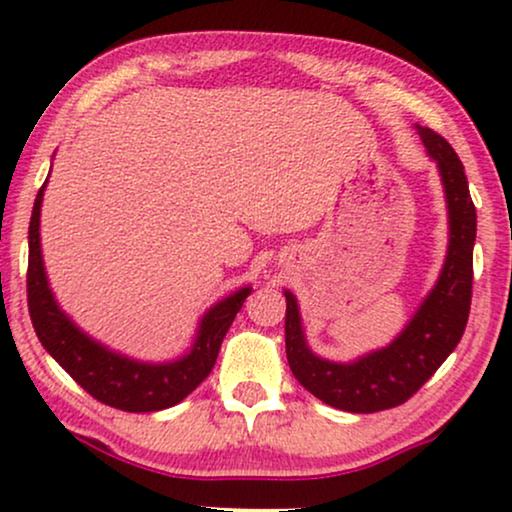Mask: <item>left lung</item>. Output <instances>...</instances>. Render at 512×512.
Instances as JSON below:
<instances>
[{
  "instance_id": "8db88e82",
  "label": "left lung",
  "mask_w": 512,
  "mask_h": 512,
  "mask_svg": "<svg viewBox=\"0 0 512 512\" xmlns=\"http://www.w3.org/2000/svg\"><path fill=\"white\" fill-rule=\"evenodd\" d=\"M417 132L443 179L450 244L436 286L401 335L391 345L361 356L359 361L335 363L319 359L305 342L296 296L284 291L286 359L291 373L312 396L331 408L361 415L396 408L422 389L464 335L473 291L475 205L468 193L464 165L447 139L422 125H417Z\"/></svg>"
}]
</instances>
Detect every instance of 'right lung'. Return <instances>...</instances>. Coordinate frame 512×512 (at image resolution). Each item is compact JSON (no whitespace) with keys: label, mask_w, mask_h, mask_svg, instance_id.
Returning a JSON list of instances; mask_svg holds the SVG:
<instances>
[{"label":"right lung","mask_w":512,"mask_h":512,"mask_svg":"<svg viewBox=\"0 0 512 512\" xmlns=\"http://www.w3.org/2000/svg\"><path fill=\"white\" fill-rule=\"evenodd\" d=\"M44 188H39L30 219V261H27V307L37 338L48 354L81 384L90 396L125 412H156L177 405L212 373L221 342L251 289L235 291L209 307L200 321L191 352L172 363H144L111 352L88 338L55 303L41 258L39 216Z\"/></svg>","instance_id":"add662e5"}]
</instances>
